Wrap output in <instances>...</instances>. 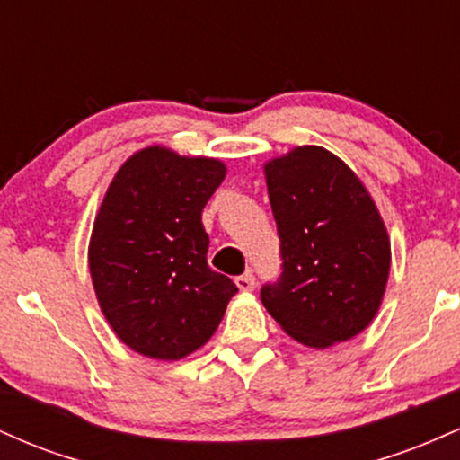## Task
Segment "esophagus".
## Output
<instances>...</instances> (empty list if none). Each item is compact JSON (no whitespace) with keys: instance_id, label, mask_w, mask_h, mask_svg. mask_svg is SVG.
Returning a JSON list of instances; mask_svg holds the SVG:
<instances>
[{"instance_id":"1","label":"esophagus","mask_w":460,"mask_h":460,"mask_svg":"<svg viewBox=\"0 0 460 460\" xmlns=\"http://www.w3.org/2000/svg\"><path fill=\"white\" fill-rule=\"evenodd\" d=\"M235 285L242 292H252L255 289V277H252V272L240 274V277H235Z\"/></svg>"}]
</instances>
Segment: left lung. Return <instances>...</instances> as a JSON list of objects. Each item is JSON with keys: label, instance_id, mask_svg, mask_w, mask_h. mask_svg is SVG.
<instances>
[{"label": "left lung", "instance_id": "left-lung-1", "mask_svg": "<svg viewBox=\"0 0 460 460\" xmlns=\"http://www.w3.org/2000/svg\"><path fill=\"white\" fill-rule=\"evenodd\" d=\"M263 172L283 260L281 277L261 288L263 307L309 348L352 340L381 307L392 263L376 205L322 146H296Z\"/></svg>", "mask_w": 460, "mask_h": 460}]
</instances>
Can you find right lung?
<instances>
[{"label": "right lung", "mask_w": 460, "mask_h": 460, "mask_svg": "<svg viewBox=\"0 0 460 460\" xmlns=\"http://www.w3.org/2000/svg\"><path fill=\"white\" fill-rule=\"evenodd\" d=\"M225 164L146 146L119 168L94 218L88 266L99 307L131 350L177 361L199 350L237 288L208 266L200 223Z\"/></svg>", "instance_id": "add662e5"}]
</instances>
